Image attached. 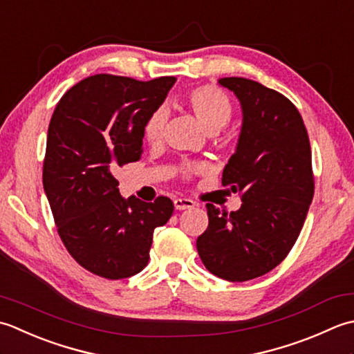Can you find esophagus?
Listing matches in <instances>:
<instances>
[{
    "instance_id": "obj_1",
    "label": "esophagus",
    "mask_w": 354,
    "mask_h": 354,
    "mask_svg": "<svg viewBox=\"0 0 354 354\" xmlns=\"http://www.w3.org/2000/svg\"><path fill=\"white\" fill-rule=\"evenodd\" d=\"M174 206H176V209H178V211H183V209H191L196 206V201L191 198H176Z\"/></svg>"
}]
</instances>
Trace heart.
Returning a JSON list of instances; mask_svg holds the SVG:
<instances>
[{
	"instance_id": "heart-1",
	"label": "heart",
	"mask_w": 354,
	"mask_h": 354,
	"mask_svg": "<svg viewBox=\"0 0 354 354\" xmlns=\"http://www.w3.org/2000/svg\"><path fill=\"white\" fill-rule=\"evenodd\" d=\"M185 104L194 113L201 127L209 133H215L226 127L234 114L232 102L225 93L214 85L194 86L185 95ZM167 116L168 114L165 108H156L143 124V139L149 145H157L162 140ZM207 169V165L198 160H186L178 167L180 176L185 180L205 174Z\"/></svg>"
}]
</instances>
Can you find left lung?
I'll use <instances>...</instances> for the list:
<instances>
[{
    "instance_id": "obj_1",
    "label": "left lung",
    "mask_w": 354,
    "mask_h": 354,
    "mask_svg": "<svg viewBox=\"0 0 354 354\" xmlns=\"http://www.w3.org/2000/svg\"><path fill=\"white\" fill-rule=\"evenodd\" d=\"M218 82L243 108L236 151L221 178L243 205L227 214L207 203L197 250L215 277L243 283L275 269L297 243L315 194L312 151L298 108L286 96L244 77Z\"/></svg>"
}]
</instances>
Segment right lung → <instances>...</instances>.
<instances>
[{
  "mask_svg": "<svg viewBox=\"0 0 354 354\" xmlns=\"http://www.w3.org/2000/svg\"><path fill=\"white\" fill-rule=\"evenodd\" d=\"M176 81L95 75L71 86L53 111L42 183L64 246L97 277L122 279L145 269L154 229L174 212L163 196L154 203L125 200L114 172L139 160L143 124Z\"/></svg>",
  "mask_w": 354,
  "mask_h": 354,
  "instance_id": "add662e5",
  "label": "right lung"
}]
</instances>
